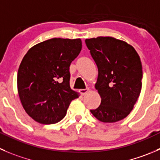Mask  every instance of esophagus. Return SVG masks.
<instances>
[{
	"instance_id": "34e87169",
	"label": "esophagus",
	"mask_w": 160,
	"mask_h": 160,
	"mask_svg": "<svg viewBox=\"0 0 160 160\" xmlns=\"http://www.w3.org/2000/svg\"><path fill=\"white\" fill-rule=\"evenodd\" d=\"M89 91V88H86V89H80V93L82 94V95H85Z\"/></svg>"
}]
</instances>
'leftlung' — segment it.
<instances>
[{
  "mask_svg": "<svg viewBox=\"0 0 160 160\" xmlns=\"http://www.w3.org/2000/svg\"><path fill=\"white\" fill-rule=\"evenodd\" d=\"M98 69L95 89L101 105L91 110L104 123H115L130 114L142 91L143 76L140 57L125 41L112 37L85 40Z\"/></svg>",
  "mask_w": 160,
  "mask_h": 160,
  "instance_id": "1",
  "label": "left lung"
}]
</instances>
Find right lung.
<instances>
[{"label":"right lung","mask_w":160,"mask_h":160,"mask_svg":"<svg viewBox=\"0 0 160 160\" xmlns=\"http://www.w3.org/2000/svg\"><path fill=\"white\" fill-rule=\"evenodd\" d=\"M78 39L52 38L29 49L17 75L20 101L26 112L42 124H53L65 117L79 93L69 85V66L80 54Z\"/></svg>","instance_id":"1"}]
</instances>
